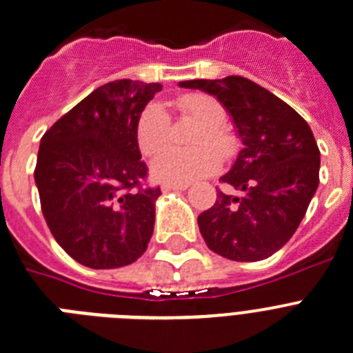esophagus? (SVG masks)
Wrapping results in <instances>:
<instances>
[{
	"label": "esophagus",
	"mask_w": 353,
	"mask_h": 353,
	"mask_svg": "<svg viewBox=\"0 0 353 353\" xmlns=\"http://www.w3.org/2000/svg\"><path fill=\"white\" fill-rule=\"evenodd\" d=\"M189 188V183H174V182H171V183H164V185H162V191H185V189Z\"/></svg>",
	"instance_id": "1"
}]
</instances>
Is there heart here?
<instances>
[{
    "instance_id": "1",
    "label": "heart",
    "mask_w": 353,
    "mask_h": 353,
    "mask_svg": "<svg viewBox=\"0 0 353 353\" xmlns=\"http://www.w3.org/2000/svg\"><path fill=\"white\" fill-rule=\"evenodd\" d=\"M174 107L183 116H189L201 125V130L192 139V146L212 148L221 159L232 155L234 139L223 128L227 114L218 99L201 92H191L174 99ZM170 135V116L161 105H148L141 112L139 121L135 126V139L141 152L146 157L157 155L168 146ZM209 148H196L189 152L168 150L153 161V174L159 180L174 183H189L203 179L218 168V157Z\"/></svg>"
}]
</instances>
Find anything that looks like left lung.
Returning a JSON list of instances; mask_svg holds the SVG:
<instances>
[{"instance_id": "obj_1", "label": "left lung", "mask_w": 353, "mask_h": 353, "mask_svg": "<svg viewBox=\"0 0 353 353\" xmlns=\"http://www.w3.org/2000/svg\"><path fill=\"white\" fill-rule=\"evenodd\" d=\"M227 108L243 150L221 182L218 200L198 216L214 254L239 263L263 261L296 232L320 183V150L311 126L285 101L243 77L188 80Z\"/></svg>"}]
</instances>
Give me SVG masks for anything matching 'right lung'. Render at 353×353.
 <instances>
[{
	"mask_svg": "<svg viewBox=\"0 0 353 353\" xmlns=\"http://www.w3.org/2000/svg\"><path fill=\"white\" fill-rule=\"evenodd\" d=\"M161 83L116 80L92 90L42 135L35 165L41 209L69 257L92 270L146 252L161 188H144L135 126Z\"/></svg>",
	"mask_w": 353,
	"mask_h": 353,
	"instance_id": "right-lung-1",
	"label": "right lung"
}]
</instances>
